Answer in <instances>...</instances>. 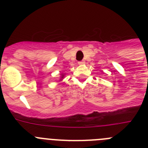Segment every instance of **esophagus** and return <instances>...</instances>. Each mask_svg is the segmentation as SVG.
<instances>
[{"instance_id": "1", "label": "esophagus", "mask_w": 148, "mask_h": 148, "mask_svg": "<svg viewBox=\"0 0 148 148\" xmlns=\"http://www.w3.org/2000/svg\"><path fill=\"white\" fill-rule=\"evenodd\" d=\"M78 64L79 65H82V64H84V63H85V61H78Z\"/></svg>"}]
</instances>
